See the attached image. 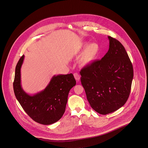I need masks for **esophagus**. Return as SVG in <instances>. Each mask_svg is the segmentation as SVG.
<instances>
[{"label":"esophagus","instance_id":"1","mask_svg":"<svg viewBox=\"0 0 148 148\" xmlns=\"http://www.w3.org/2000/svg\"><path fill=\"white\" fill-rule=\"evenodd\" d=\"M74 77H75V79H76V80L77 81V82H79V80H80V75L77 74V73H74Z\"/></svg>","mask_w":148,"mask_h":148}]
</instances>
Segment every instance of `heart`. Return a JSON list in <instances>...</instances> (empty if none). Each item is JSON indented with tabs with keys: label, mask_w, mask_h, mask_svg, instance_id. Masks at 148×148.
I'll return each mask as SVG.
<instances>
[{
	"label": "heart",
	"mask_w": 148,
	"mask_h": 148,
	"mask_svg": "<svg viewBox=\"0 0 148 148\" xmlns=\"http://www.w3.org/2000/svg\"><path fill=\"white\" fill-rule=\"evenodd\" d=\"M84 49L80 58V63L83 66H87L94 62L98 58L100 53V47L95 42L89 44V42H84L80 43L76 49L78 54L81 53Z\"/></svg>",
	"instance_id": "heart-1"
}]
</instances>
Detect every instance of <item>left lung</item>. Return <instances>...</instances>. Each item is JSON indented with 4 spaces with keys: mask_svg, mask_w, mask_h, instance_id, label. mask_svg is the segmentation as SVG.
Returning <instances> with one entry per match:
<instances>
[{
    "mask_svg": "<svg viewBox=\"0 0 148 148\" xmlns=\"http://www.w3.org/2000/svg\"><path fill=\"white\" fill-rule=\"evenodd\" d=\"M109 48L101 60L83 68L81 83L92 108L102 115L124 106L129 98L133 68L123 45L108 36Z\"/></svg>",
    "mask_w": 148,
    "mask_h": 148,
    "instance_id": "8db88e82",
    "label": "left lung"
}]
</instances>
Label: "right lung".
Wrapping results in <instances>:
<instances>
[{"label": "right lung", "mask_w": 148, "mask_h": 148, "mask_svg": "<svg viewBox=\"0 0 148 148\" xmlns=\"http://www.w3.org/2000/svg\"><path fill=\"white\" fill-rule=\"evenodd\" d=\"M23 55L16 64L13 89L15 97L24 111L35 121L50 125L58 121L63 115L69 92L76 84L73 74L54 75L42 91L30 95L21 88V66Z\"/></svg>", "instance_id": "1"}]
</instances>
